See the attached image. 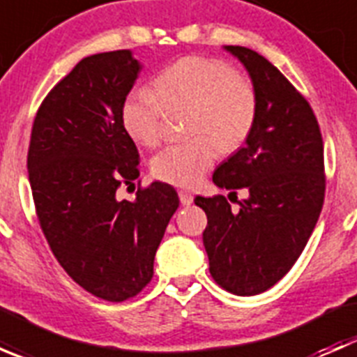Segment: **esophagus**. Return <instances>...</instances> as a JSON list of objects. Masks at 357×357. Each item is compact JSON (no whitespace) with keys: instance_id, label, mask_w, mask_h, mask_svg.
<instances>
[{"instance_id":"esophagus-1","label":"esophagus","mask_w":357,"mask_h":357,"mask_svg":"<svg viewBox=\"0 0 357 357\" xmlns=\"http://www.w3.org/2000/svg\"><path fill=\"white\" fill-rule=\"evenodd\" d=\"M179 202H181L185 207H188V205L193 204V195L190 192H185V190H181V192H179Z\"/></svg>"}]
</instances>
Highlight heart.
<instances>
[{
    "mask_svg": "<svg viewBox=\"0 0 357 357\" xmlns=\"http://www.w3.org/2000/svg\"><path fill=\"white\" fill-rule=\"evenodd\" d=\"M155 89L135 88L121 109L126 132L145 146L162 138L165 107L190 105L192 132L200 138L172 143L152 160L157 179L174 186H195L214 165L219 149L235 150L252 132L257 98L247 79L222 60L183 56L157 74Z\"/></svg>",
    "mask_w": 357,
    "mask_h": 357,
    "instance_id": "1",
    "label": "heart"
}]
</instances>
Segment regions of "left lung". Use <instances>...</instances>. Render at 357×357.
<instances>
[{"label": "left lung", "instance_id": "1", "mask_svg": "<svg viewBox=\"0 0 357 357\" xmlns=\"http://www.w3.org/2000/svg\"><path fill=\"white\" fill-rule=\"evenodd\" d=\"M240 60L257 98L245 146L219 164L218 188H245L233 212L222 195L195 204L207 214L204 247L211 275L235 295H257L278 283L304 250L325 200L323 139L304 96L254 50L225 46ZM236 195V193H235Z\"/></svg>", "mask_w": 357, "mask_h": 357}]
</instances>
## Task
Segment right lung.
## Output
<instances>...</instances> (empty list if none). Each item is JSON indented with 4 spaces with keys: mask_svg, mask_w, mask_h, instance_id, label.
Masks as SVG:
<instances>
[{
    "mask_svg": "<svg viewBox=\"0 0 357 357\" xmlns=\"http://www.w3.org/2000/svg\"><path fill=\"white\" fill-rule=\"evenodd\" d=\"M142 63L131 50L82 59L45 98L32 124L29 183L39 225L67 275L89 294L122 302L145 289L178 193L165 183L119 200L139 176L121 121Z\"/></svg>",
    "mask_w": 357,
    "mask_h": 357,
    "instance_id": "obj_1",
    "label": "right lung"
}]
</instances>
